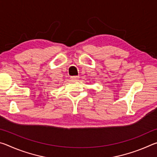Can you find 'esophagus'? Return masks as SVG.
<instances>
[{"label":"esophagus","mask_w":157,"mask_h":157,"mask_svg":"<svg viewBox=\"0 0 157 157\" xmlns=\"http://www.w3.org/2000/svg\"><path fill=\"white\" fill-rule=\"evenodd\" d=\"M71 78L72 79H75V80H76V79H78L79 78V77L78 76H71Z\"/></svg>","instance_id":"obj_1"}]
</instances>
